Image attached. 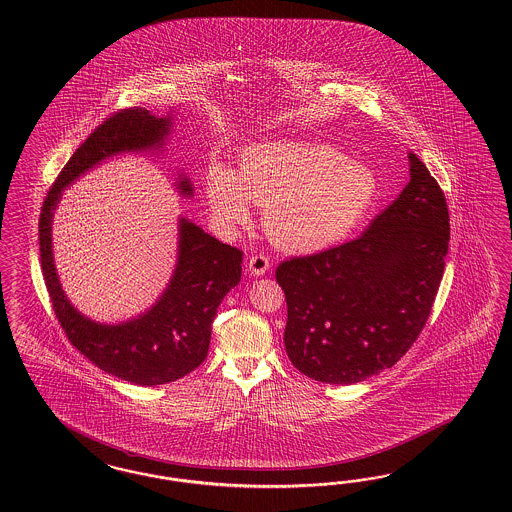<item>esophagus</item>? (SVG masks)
<instances>
[{
	"label": "esophagus",
	"mask_w": 512,
	"mask_h": 512,
	"mask_svg": "<svg viewBox=\"0 0 512 512\" xmlns=\"http://www.w3.org/2000/svg\"><path fill=\"white\" fill-rule=\"evenodd\" d=\"M270 268V259L266 255H251L248 261V270L253 276H263L264 272Z\"/></svg>",
	"instance_id": "1"
}]
</instances>
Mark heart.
<instances>
[{
	"label": "heart",
	"mask_w": 512,
	"mask_h": 512,
	"mask_svg": "<svg viewBox=\"0 0 512 512\" xmlns=\"http://www.w3.org/2000/svg\"><path fill=\"white\" fill-rule=\"evenodd\" d=\"M377 195L372 169L317 142L255 144L242 152L236 171L212 165L206 176V199L221 221L248 223V201L263 206L268 238L300 253L347 238Z\"/></svg>",
	"instance_id": "obj_1"
}]
</instances>
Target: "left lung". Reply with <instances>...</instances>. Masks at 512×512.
Listing matches in <instances>:
<instances>
[{
  "mask_svg": "<svg viewBox=\"0 0 512 512\" xmlns=\"http://www.w3.org/2000/svg\"><path fill=\"white\" fill-rule=\"evenodd\" d=\"M355 240L276 268L285 349L298 372L353 385L392 368L426 325L449 253V208L426 165Z\"/></svg>",
  "mask_w": 512,
  "mask_h": 512,
  "instance_id": "obj_1",
  "label": "left lung"
}]
</instances>
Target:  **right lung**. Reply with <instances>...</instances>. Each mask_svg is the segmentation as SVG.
<instances>
[{
  "label": "right lung",
  "mask_w": 512,
  "mask_h": 512,
  "mask_svg": "<svg viewBox=\"0 0 512 512\" xmlns=\"http://www.w3.org/2000/svg\"><path fill=\"white\" fill-rule=\"evenodd\" d=\"M169 125L171 118H155L139 107L110 114L65 163L39 216L41 270L65 336L97 368L140 387L172 383L201 366L217 306L242 276L244 251L219 242L182 217L178 264L165 295L139 319L99 325L80 315L63 295L52 263L50 223L63 187L110 155L161 146ZM178 189L184 195L193 193L187 178L180 180Z\"/></svg>",
  "instance_id": "1"
}]
</instances>
